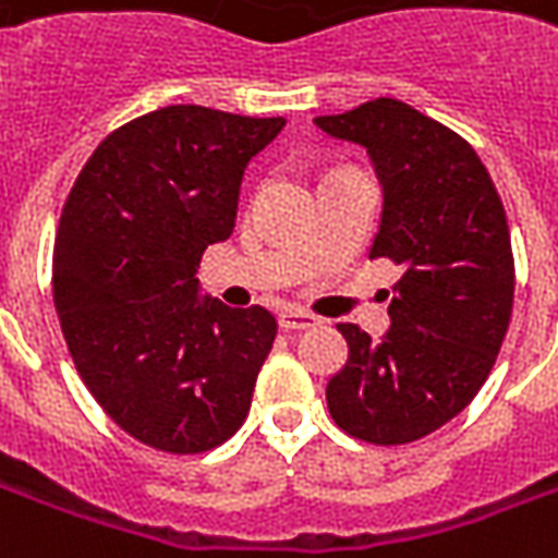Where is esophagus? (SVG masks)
<instances>
[{
    "mask_svg": "<svg viewBox=\"0 0 558 558\" xmlns=\"http://www.w3.org/2000/svg\"><path fill=\"white\" fill-rule=\"evenodd\" d=\"M278 323H280V328H287V331H304V328L319 326V319H316L314 314H304V311H295V307L280 311Z\"/></svg>",
    "mask_w": 558,
    "mask_h": 558,
    "instance_id": "esophagus-1",
    "label": "esophagus"
}]
</instances>
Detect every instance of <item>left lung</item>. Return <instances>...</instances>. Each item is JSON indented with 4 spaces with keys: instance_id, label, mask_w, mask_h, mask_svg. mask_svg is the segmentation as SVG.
<instances>
[{
    "instance_id": "obj_1",
    "label": "left lung",
    "mask_w": 558,
    "mask_h": 558,
    "mask_svg": "<svg viewBox=\"0 0 558 558\" xmlns=\"http://www.w3.org/2000/svg\"><path fill=\"white\" fill-rule=\"evenodd\" d=\"M314 125L367 151L383 184L371 256L403 266L383 338L338 326L350 359L328 379V412L364 442H415L466 410L511 323L502 199L475 148L410 104L376 98Z\"/></svg>"
}]
</instances>
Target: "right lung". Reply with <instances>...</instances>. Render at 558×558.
Wrapping results in <instances>:
<instances>
[{"mask_svg": "<svg viewBox=\"0 0 558 558\" xmlns=\"http://www.w3.org/2000/svg\"><path fill=\"white\" fill-rule=\"evenodd\" d=\"M283 125L196 104L140 116L95 148L62 208L68 350L104 412L151 448L208 451L251 410L278 323L203 295L196 266L230 239L244 170Z\"/></svg>", "mask_w": 558, "mask_h": 558, "instance_id": "right-lung-1", "label": "right lung"}]
</instances>
